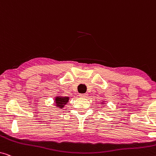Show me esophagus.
<instances>
[{"label":"esophagus","mask_w":156,"mask_h":156,"mask_svg":"<svg viewBox=\"0 0 156 156\" xmlns=\"http://www.w3.org/2000/svg\"><path fill=\"white\" fill-rule=\"evenodd\" d=\"M87 94H80V97H81V98H85V97H87Z\"/></svg>","instance_id":"34e87169"}]
</instances>
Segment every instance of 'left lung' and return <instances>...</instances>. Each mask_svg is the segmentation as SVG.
<instances>
[{"mask_svg": "<svg viewBox=\"0 0 156 156\" xmlns=\"http://www.w3.org/2000/svg\"><path fill=\"white\" fill-rule=\"evenodd\" d=\"M103 101V102H101V104H105V103H104V101Z\"/></svg>", "mask_w": 156, "mask_h": 156, "instance_id": "left-lung-1", "label": "left lung"}]
</instances>
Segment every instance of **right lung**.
<instances>
[{"mask_svg":"<svg viewBox=\"0 0 156 156\" xmlns=\"http://www.w3.org/2000/svg\"><path fill=\"white\" fill-rule=\"evenodd\" d=\"M69 97H60L57 96L55 99V104L58 108H62L69 101Z\"/></svg>","mask_w":156,"mask_h":156,"instance_id":"add662e5","label":"right lung"}]
</instances>
